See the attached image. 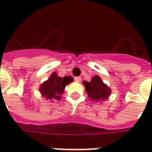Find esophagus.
I'll use <instances>...</instances> for the list:
<instances>
[{
  "mask_svg": "<svg viewBox=\"0 0 152 152\" xmlns=\"http://www.w3.org/2000/svg\"><path fill=\"white\" fill-rule=\"evenodd\" d=\"M74 80L76 82H78V83H80L82 81V78L81 77H75L74 78Z\"/></svg>",
  "mask_w": 152,
  "mask_h": 152,
  "instance_id": "34e87169",
  "label": "esophagus"
}]
</instances>
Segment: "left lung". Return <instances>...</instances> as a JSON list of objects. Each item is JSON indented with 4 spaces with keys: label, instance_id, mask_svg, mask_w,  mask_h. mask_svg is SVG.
<instances>
[{
    "label": "left lung",
    "instance_id": "8db88e82",
    "mask_svg": "<svg viewBox=\"0 0 152 152\" xmlns=\"http://www.w3.org/2000/svg\"><path fill=\"white\" fill-rule=\"evenodd\" d=\"M85 89L89 98L95 102H102L108 98L110 95V88L102 81L98 75H96L91 78V81H83Z\"/></svg>",
    "mask_w": 152,
    "mask_h": 152
}]
</instances>
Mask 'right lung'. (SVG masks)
Masks as SVG:
<instances>
[{"instance_id":"1","label":"right lung","mask_w":152,"mask_h":152,"mask_svg":"<svg viewBox=\"0 0 152 152\" xmlns=\"http://www.w3.org/2000/svg\"><path fill=\"white\" fill-rule=\"evenodd\" d=\"M73 80L74 78L71 76L61 78L57 76L56 72H54L48 78V80L40 85V92L42 96H45L48 100H60L61 98V95L64 93L65 86L73 82Z\"/></svg>"}]
</instances>
